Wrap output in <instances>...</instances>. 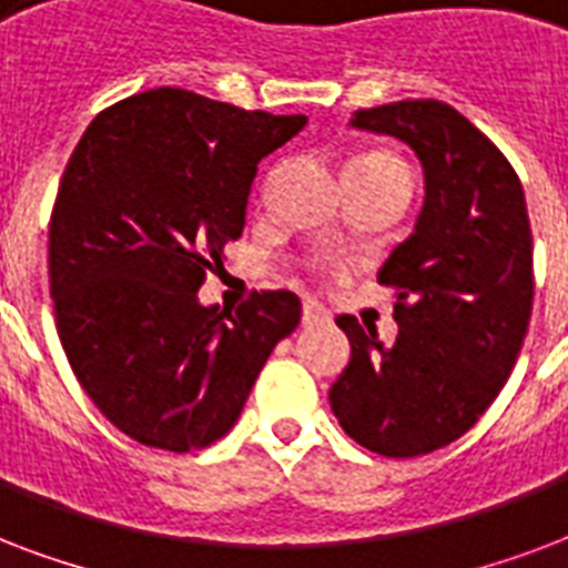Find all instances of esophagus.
I'll list each match as a JSON object with an SVG mask.
<instances>
[{
    "label": "esophagus",
    "instance_id": "1",
    "mask_svg": "<svg viewBox=\"0 0 568 568\" xmlns=\"http://www.w3.org/2000/svg\"><path fill=\"white\" fill-rule=\"evenodd\" d=\"M325 320H328V311L320 302H314V298H307L305 305H302V325H320Z\"/></svg>",
    "mask_w": 568,
    "mask_h": 568
}]
</instances>
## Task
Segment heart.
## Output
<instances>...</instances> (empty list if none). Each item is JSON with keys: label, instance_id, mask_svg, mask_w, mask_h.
<instances>
[{"label": "heart", "instance_id": "obj_1", "mask_svg": "<svg viewBox=\"0 0 568 568\" xmlns=\"http://www.w3.org/2000/svg\"><path fill=\"white\" fill-rule=\"evenodd\" d=\"M355 162H371V165H394V169H403V162H397L394 156H388V153H371V156H362V160H355Z\"/></svg>", "mask_w": 568, "mask_h": 568}]
</instances>
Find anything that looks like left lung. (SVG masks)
Here are the masks:
<instances>
[{"mask_svg":"<svg viewBox=\"0 0 568 568\" xmlns=\"http://www.w3.org/2000/svg\"><path fill=\"white\" fill-rule=\"evenodd\" d=\"M424 165V210L379 284L397 287L394 344L337 316L353 346L328 390L344 433L379 456H420L471 429L516 367L534 307V236L507 156L442 100L358 109Z\"/></svg>","mask_w":568,"mask_h":568,"instance_id":"1","label":"left lung"}]
</instances>
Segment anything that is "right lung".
<instances>
[{"mask_svg":"<svg viewBox=\"0 0 568 568\" xmlns=\"http://www.w3.org/2000/svg\"><path fill=\"white\" fill-rule=\"evenodd\" d=\"M305 124L153 88L79 139L50 222L55 328L79 385L139 444L219 442L298 325L290 290L252 293L236 314L201 305L197 290L243 234L257 162Z\"/></svg>","mask_w":568,"mask_h":568,"instance_id":"1","label":"right lung"}]
</instances>
